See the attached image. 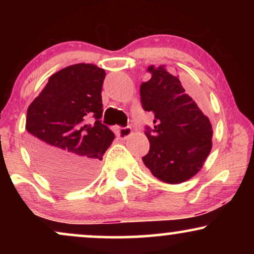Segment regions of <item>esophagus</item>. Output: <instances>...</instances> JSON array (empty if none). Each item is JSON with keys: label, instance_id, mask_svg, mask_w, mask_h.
I'll list each match as a JSON object with an SVG mask.
<instances>
[{"label": "esophagus", "instance_id": "esophagus-1", "mask_svg": "<svg viewBox=\"0 0 254 254\" xmlns=\"http://www.w3.org/2000/svg\"><path fill=\"white\" fill-rule=\"evenodd\" d=\"M118 135H119L121 140H126V138H128L131 135V128L130 127L120 128L119 131H118Z\"/></svg>", "mask_w": 254, "mask_h": 254}]
</instances>
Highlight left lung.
Wrapping results in <instances>:
<instances>
[{"label":"left lung","mask_w":254,"mask_h":254,"mask_svg":"<svg viewBox=\"0 0 254 254\" xmlns=\"http://www.w3.org/2000/svg\"><path fill=\"white\" fill-rule=\"evenodd\" d=\"M148 71L151 78L140 86L144 111L154 114L155 126L147 127L150 149L144 165L152 176L168 184H180L196 175L211 150L213 128L207 116L185 93L179 77L164 65Z\"/></svg>","instance_id":"8db88e82"}]
</instances>
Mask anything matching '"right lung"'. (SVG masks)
<instances>
[{
	"instance_id": "add662e5",
	"label": "right lung",
	"mask_w": 254,
	"mask_h": 254,
	"mask_svg": "<svg viewBox=\"0 0 254 254\" xmlns=\"http://www.w3.org/2000/svg\"><path fill=\"white\" fill-rule=\"evenodd\" d=\"M105 75L91 64L65 67L51 76L27 109L31 155L59 185L74 189L92 182L116 137L99 120ZM90 117L95 123H87Z\"/></svg>"
}]
</instances>
